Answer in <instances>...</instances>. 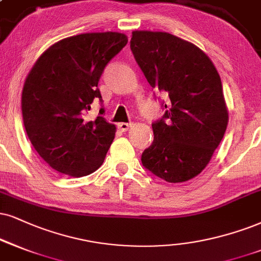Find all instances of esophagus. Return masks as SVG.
I'll return each instance as SVG.
<instances>
[{"instance_id":"34e87169","label":"esophagus","mask_w":261,"mask_h":261,"mask_svg":"<svg viewBox=\"0 0 261 261\" xmlns=\"http://www.w3.org/2000/svg\"><path fill=\"white\" fill-rule=\"evenodd\" d=\"M130 125H132V123H125V122H122V123H118V128H120L122 132H127L130 128Z\"/></svg>"}]
</instances>
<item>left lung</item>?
<instances>
[{"label":"left lung","instance_id":"1","mask_svg":"<svg viewBox=\"0 0 261 261\" xmlns=\"http://www.w3.org/2000/svg\"><path fill=\"white\" fill-rule=\"evenodd\" d=\"M130 49L152 88L169 96L144 167L168 182H184L203 170L229 122L223 85L213 62L191 42L162 31L132 32Z\"/></svg>","mask_w":261,"mask_h":261}]
</instances>
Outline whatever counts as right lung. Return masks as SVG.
<instances>
[{
    "label": "right lung",
    "instance_id": "right-lung-1",
    "mask_svg": "<svg viewBox=\"0 0 261 261\" xmlns=\"http://www.w3.org/2000/svg\"><path fill=\"white\" fill-rule=\"evenodd\" d=\"M121 32H89L47 48L31 67L21 93L24 127L34 149L54 170L85 176L104 162L116 125L102 116L85 120L104 67L123 48ZM104 109L99 114L102 115Z\"/></svg>",
    "mask_w": 261,
    "mask_h": 261
}]
</instances>
